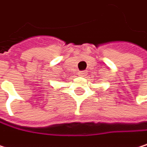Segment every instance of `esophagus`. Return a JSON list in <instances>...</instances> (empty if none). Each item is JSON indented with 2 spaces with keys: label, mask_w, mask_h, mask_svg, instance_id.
<instances>
[{
  "label": "esophagus",
  "mask_w": 147,
  "mask_h": 147,
  "mask_svg": "<svg viewBox=\"0 0 147 147\" xmlns=\"http://www.w3.org/2000/svg\"><path fill=\"white\" fill-rule=\"evenodd\" d=\"M78 74L80 76H86V71H80V72H78Z\"/></svg>",
  "instance_id": "1"
}]
</instances>
